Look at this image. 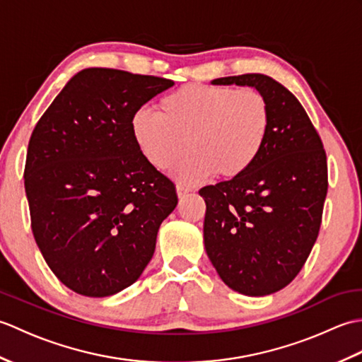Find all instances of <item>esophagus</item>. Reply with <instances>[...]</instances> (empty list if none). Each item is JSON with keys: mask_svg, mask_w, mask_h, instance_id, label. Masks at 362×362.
Segmentation results:
<instances>
[{"mask_svg": "<svg viewBox=\"0 0 362 362\" xmlns=\"http://www.w3.org/2000/svg\"><path fill=\"white\" fill-rule=\"evenodd\" d=\"M177 196H179L180 199L182 197H185L188 193H189V189L188 188H185V187H180V185H177Z\"/></svg>", "mask_w": 362, "mask_h": 362, "instance_id": "34e87169", "label": "esophagus"}]
</instances>
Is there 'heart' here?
I'll list each match as a JSON object with an SVG mask.
<instances>
[{
  "mask_svg": "<svg viewBox=\"0 0 362 362\" xmlns=\"http://www.w3.org/2000/svg\"><path fill=\"white\" fill-rule=\"evenodd\" d=\"M272 113L267 98L253 87L188 83L161 98L158 113L136 110L130 130L141 156L177 180L196 185L219 175L232 180L257 163L267 143Z\"/></svg>",
  "mask_w": 362,
  "mask_h": 362,
  "instance_id": "heart-1",
  "label": "heart"
}]
</instances>
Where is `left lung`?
I'll return each mask as SVG.
<instances>
[{"label": "left lung", "instance_id": "8db88e82", "mask_svg": "<svg viewBox=\"0 0 362 362\" xmlns=\"http://www.w3.org/2000/svg\"><path fill=\"white\" fill-rule=\"evenodd\" d=\"M263 93L272 113L257 163L238 179L204 187L206 255L228 288L261 297L296 279L317 240L328 189L327 153L298 99L266 74L214 79Z\"/></svg>", "mask_w": 362, "mask_h": 362}]
</instances>
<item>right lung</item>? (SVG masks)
Returning a JSON list of instances; mask_svg holds the SVG:
<instances>
[{
  "label": "right lung",
  "mask_w": 362,
  "mask_h": 362,
  "mask_svg": "<svg viewBox=\"0 0 362 362\" xmlns=\"http://www.w3.org/2000/svg\"><path fill=\"white\" fill-rule=\"evenodd\" d=\"M171 79L113 68L71 78L35 124L25 165L30 228L54 275L88 297L135 283L177 205L141 156L130 118Z\"/></svg>",
  "instance_id": "1"
}]
</instances>
